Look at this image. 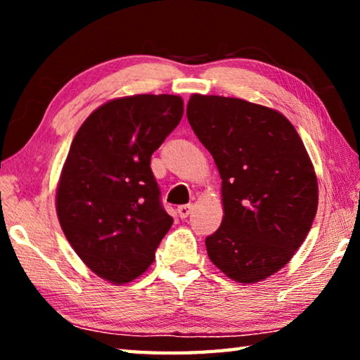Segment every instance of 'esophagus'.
Listing matches in <instances>:
<instances>
[{
	"instance_id": "1",
	"label": "esophagus",
	"mask_w": 360,
	"mask_h": 360,
	"mask_svg": "<svg viewBox=\"0 0 360 360\" xmlns=\"http://www.w3.org/2000/svg\"><path fill=\"white\" fill-rule=\"evenodd\" d=\"M192 210H193L192 205H182L178 208V214H179L181 219H186L188 214H191Z\"/></svg>"
}]
</instances>
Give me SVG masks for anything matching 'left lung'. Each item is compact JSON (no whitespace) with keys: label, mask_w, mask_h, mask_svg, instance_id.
I'll return each mask as SVG.
<instances>
[{"label":"left lung","mask_w":360,"mask_h":360,"mask_svg":"<svg viewBox=\"0 0 360 360\" xmlns=\"http://www.w3.org/2000/svg\"><path fill=\"white\" fill-rule=\"evenodd\" d=\"M187 120L216 162L224 219L206 236L212 264L238 283H257L288 264L318 210V179L294 125L240 98L192 95Z\"/></svg>","instance_id":"obj_1"}]
</instances>
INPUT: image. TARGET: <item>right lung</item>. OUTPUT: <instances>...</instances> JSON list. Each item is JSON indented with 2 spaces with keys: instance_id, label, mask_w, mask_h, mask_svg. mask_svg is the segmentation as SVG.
Wrapping results in <instances>:
<instances>
[{
  "instance_id": "right-lung-1",
  "label": "right lung",
  "mask_w": 360,
  "mask_h": 360,
  "mask_svg": "<svg viewBox=\"0 0 360 360\" xmlns=\"http://www.w3.org/2000/svg\"><path fill=\"white\" fill-rule=\"evenodd\" d=\"M178 95L108 101L85 119L57 188L60 225L82 262L114 284L148 270L173 224L150 155L181 122Z\"/></svg>"
}]
</instances>
